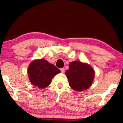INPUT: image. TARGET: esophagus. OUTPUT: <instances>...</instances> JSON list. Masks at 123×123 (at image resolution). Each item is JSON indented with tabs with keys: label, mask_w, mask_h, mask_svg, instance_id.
<instances>
[{
	"label": "esophagus",
	"mask_w": 123,
	"mask_h": 123,
	"mask_svg": "<svg viewBox=\"0 0 123 123\" xmlns=\"http://www.w3.org/2000/svg\"><path fill=\"white\" fill-rule=\"evenodd\" d=\"M60 70H61V72H62V73H64V72H65V69H64V68H61L60 69Z\"/></svg>",
	"instance_id": "obj_1"
}]
</instances>
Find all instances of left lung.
I'll return each mask as SVG.
<instances>
[{"label":"left lung","instance_id":"1","mask_svg":"<svg viewBox=\"0 0 123 123\" xmlns=\"http://www.w3.org/2000/svg\"><path fill=\"white\" fill-rule=\"evenodd\" d=\"M65 74L68 79L70 87L77 91H82L92 85L95 71L88 64L74 61L69 64Z\"/></svg>","mask_w":123,"mask_h":123}]
</instances>
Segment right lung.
Masks as SVG:
<instances>
[{
  "label": "right lung",
  "mask_w": 123,
  "mask_h": 123,
  "mask_svg": "<svg viewBox=\"0 0 123 123\" xmlns=\"http://www.w3.org/2000/svg\"><path fill=\"white\" fill-rule=\"evenodd\" d=\"M60 70L44 59L35 60L28 68L30 82L39 88H44L51 83V80Z\"/></svg>",
  "instance_id": "obj_1"
}]
</instances>
